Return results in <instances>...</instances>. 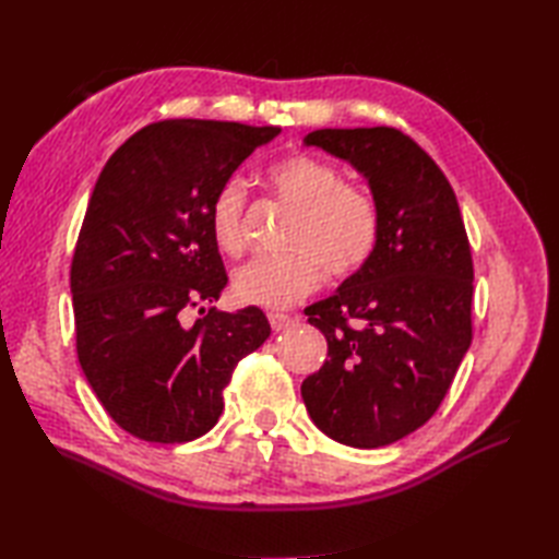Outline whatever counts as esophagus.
<instances>
[{
  "label": "esophagus",
  "instance_id": "obj_1",
  "mask_svg": "<svg viewBox=\"0 0 559 559\" xmlns=\"http://www.w3.org/2000/svg\"><path fill=\"white\" fill-rule=\"evenodd\" d=\"M269 324L273 331H283V329L298 324V317H290L286 312H269Z\"/></svg>",
  "mask_w": 559,
  "mask_h": 559
}]
</instances>
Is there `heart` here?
<instances>
[{"instance_id":"obj_1","label":"heart","mask_w":559,"mask_h":559,"mask_svg":"<svg viewBox=\"0 0 559 559\" xmlns=\"http://www.w3.org/2000/svg\"><path fill=\"white\" fill-rule=\"evenodd\" d=\"M264 182L293 206L281 252L254 254L233 273V295L245 305L288 307L312 293L324 276L348 278L367 266L382 240V209L370 189L343 182L334 165L310 153L273 160ZM245 185L230 177L209 204V230L225 254L245 245Z\"/></svg>"}]
</instances>
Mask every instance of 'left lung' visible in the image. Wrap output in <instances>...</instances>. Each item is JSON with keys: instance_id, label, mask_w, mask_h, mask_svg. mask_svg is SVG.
I'll use <instances>...</instances> for the list:
<instances>
[{"instance_id": "8db88e82", "label": "left lung", "mask_w": 559, "mask_h": 559, "mask_svg": "<svg viewBox=\"0 0 559 559\" xmlns=\"http://www.w3.org/2000/svg\"><path fill=\"white\" fill-rule=\"evenodd\" d=\"M305 144L370 180L382 240L336 295L305 310L329 360L302 382V401L336 442L386 447L432 418L471 346L468 235L444 173L399 129H317Z\"/></svg>"}]
</instances>
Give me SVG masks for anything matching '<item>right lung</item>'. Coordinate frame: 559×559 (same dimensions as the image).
<instances>
[{"label":"right lung","instance_id":"obj_1","mask_svg":"<svg viewBox=\"0 0 559 559\" xmlns=\"http://www.w3.org/2000/svg\"><path fill=\"white\" fill-rule=\"evenodd\" d=\"M281 132L216 120L146 124L93 189L71 257L76 355L110 418L144 442L182 444L223 413L237 362L271 334L259 307L221 312L228 283L209 204Z\"/></svg>","mask_w":559,"mask_h":559}]
</instances>
